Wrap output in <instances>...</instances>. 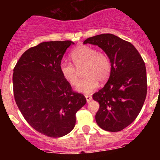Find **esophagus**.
Returning a JSON list of instances; mask_svg holds the SVG:
<instances>
[{"mask_svg": "<svg viewBox=\"0 0 160 160\" xmlns=\"http://www.w3.org/2000/svg\"><path fill=\"white\" fill-rule=\"evenodd\" d=\"M85 97H86V102H89L92 100V97L91 95H86Z\"/></svg>", "mask_w": 160, "mask_h": 160, "instance_id": "34e87169", "label": "esophagus"}]
</instances>
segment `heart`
Here are the masks:
<instances>
[{
	"label": "heart",
	"instance_id": "obj_1",
	"mask_svg": "<svg viewBox=\"0 0 160 160\" xmlns=\"http://www.w3.org/2000/svg\"><path fill=\"white\" fill-rule=\"evenodd\" d=\"M71 57L75 65L70 62H62L59 65L60 72L66 81L71 86H75L78 81L77 69L84 68V75L86 78L76 87L80 92L92 93L98 86V81H106L110 77L111 63L105 52H98L93 47L82 45L73 50Z\"/></svg>",
	"mask_w": 160,
	"mask_h": 160
}]
</instances>
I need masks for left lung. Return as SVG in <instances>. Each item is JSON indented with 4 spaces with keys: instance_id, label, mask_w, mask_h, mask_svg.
I'll return each mask as SVG.
<instances>
[{
    "instance_id": "obj_1",
    "label": "left lung",
    "mask_w": 160,
    "mask_h": 160,
    "mask_svg": "<svg viewBox=\"0 0 160 160\" xmlns=\"http://www.w3.org/2000/svg\"><path fill=\"white\" fill-rule=\"evenodd\" d=\"M83 43L98 46L111 63L107 83L92 95L100 105L95 114L97 124L105 131H121L136 119L146 98L144 60L131 43L111 34L89 38Z\"/></svg>"
}]
</instances>
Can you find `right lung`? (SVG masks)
Segmentation results:
<instances>
[{"label": "right lung", "mask_w": 160, "mask_h": 160, "mask_svg": "<svg viewBox=\"0 0 160 160\" xmlns=\"http://www.w3.org/2000/svg\"><path fill=\"white\" fill-rule=\"evenodd\" d=\"M74 43H40L25 51L13 69V94L19 111L32 128L48 137L68 134L74 128L76 113L86 103L60 72L62 57Z\"/></svg>", "instance_id": "right-lung-1"}]
</instances>
